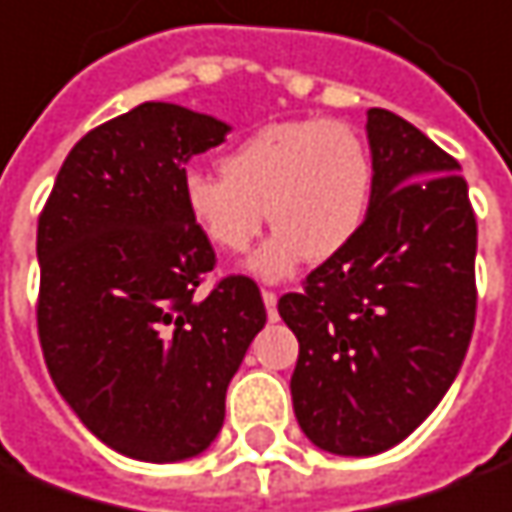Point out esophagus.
Returning <instances> with one entry per match:
<instances>
[{
  "instance_id": "1",
  "label": "esophagus",
  "mask_w": 512,
  "mask_h": 512,
  "mask_svg": "<svg viewBox=\"0 0 512 512\" xmlns=\"http://www.w3.org/2000/svg\"><path fill=\"white\" fill-rule=\"evenodd\" d=\"M262 300H264V306H267V317H270V322L278 320V295L275 292H270V289H264L262 292Z\"/></svg>"
}]
</instances>
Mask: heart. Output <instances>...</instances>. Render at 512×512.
I'll return each instance as SVG.
<instances>
[{
	"instance_id": "1",
	"label": "heart",
	"mask_w": 512,
	"mask_h": 512,
	"mask_svg": "<svg viewBox=\"0 0 512 512\" xmlns=\"http://www.w3.org/2000/svg\"><path fill=\"white\" fill-rule=\"evenodd\" d=\"M223 176L190 170L181 198L192 223L226 253H245L270 215L273 237L250 259L262 281L328 262L355 242L372 201V157L342 121H278L228 151Z\"/></svg>"
}]
</instances>
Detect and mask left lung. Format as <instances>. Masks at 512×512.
Segmentation results:
<instances>
[{
    "mask_svg": "<svg viewBox=\"0 0 512 512\" xmlns=\"http://www.w3.org/2000/svg\"><path fill=\"white\" fill-rule=\"evenodd\" d=\"M361 234L278 300L300 342L292 405L314 447L366 458L436 411L469 350L477 220L460 165L413 123L366 112Z\"/></svg>",
    "mask_w": 512,
    "mask_h": 512,
    "instance_id": "1",
    "label": "left lung"
}]
</instances>
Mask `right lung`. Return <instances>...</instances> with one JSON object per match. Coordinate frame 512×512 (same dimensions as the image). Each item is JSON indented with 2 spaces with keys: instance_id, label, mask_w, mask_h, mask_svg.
<instances>
[{
  "instance_id": "right-lung-1",
  "label": "right lung",
  "mask_w": 512,
  "mask_h": 512,
  "mask_svg": "<svg viewBox=\"0 0 512 512\" xmlns=\"http://www.w3.org/2000/svg\"><path fill=\"white\" fill-rule=\"evenodd\" d=\"M231 126L168 101L101 123L65 157L38 220V336L54 386L126 458L201 455L226 389L267 322L262 292L198 284L215 250L181 198L187 159Z\"/></svg>"
}]
</instances>
